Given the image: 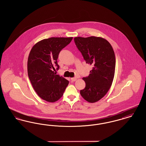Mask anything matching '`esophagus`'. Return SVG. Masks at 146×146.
Returning a JSON list of instances; mask_svg holds the SVG:
<instances>
[{
	"mask_svg": "<svg viewBox=\"0 0 146 146\" xmlns=\"http://www.w3.org/2000/svg\"><path fill=\"white\" fill-rule=\"evenodd\" d=\"M70 79H71V80L72 82H75V81H76L77 78H76V77H74V78H72Z\"/></svg>",
	"mask_w": 146,
	"mask_h": 146,
	"instance_id": "34e87169",
	"label": "esophagus"
}]
</instances>
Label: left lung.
<instances>
[{"mask_svg": "<svg viewBox=\"0 0 146 146\" xmlns=\"http://www.w3.org/2000/svg\"><path fill=\"white\" fill-rule=\"evenodd\" d=\"M74 42L86 63L92 66L89 76L83 78L86 86L80 94L86 101L95 103L111 88L115 68L114 52L111 44L101 37L78 36Z\"/></svg>", "mask_w": 146, "mask_h": 146, "instance_id": "8db88e82", "label": "left lung"}]
</instances>
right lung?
<instances>
[{
    "label": "right lung",
    "mask_w": 146,
    "mask_h": 146,
    "mask_svg": "<svg viewBox=\"0 0 146 146\" xmlns=\"http://www.w3.org/2000/svg\"><path fill=\"white\" fill-rule=\"evenodd\" d=\"M73 37H52L36 42L28 56L29 79L38 95L42 100L55 102L63 95L69 82L53 71L61 50L69 44Z\"/></svg>",
    "instance_id": "add662e5"
}]
</instances>
